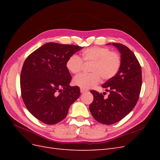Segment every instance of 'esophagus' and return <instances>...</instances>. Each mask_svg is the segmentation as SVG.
Wrapping results in <instances>:
<instances>
[{
  "label": "esophagus",
  "mask_w": 160,
  "mask_h": 160,
  "mask_svg": "<svg viewBox=\"0 0 160 160\" xmlns=\"http://www.w3.org/2000/svg\"><path fill=\"white\" fill-rule=\"evenodd\" d=\"M87 91H88V90H87V89H83V88H81V89H80V91H81V93H85V92H86Z\"/></svg>",
  "instance_id": "34e87169"
}]
</instances>
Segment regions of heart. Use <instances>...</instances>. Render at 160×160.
Listing matches in <instances>:
<instances>
[{"label": "heart", "instance_id": "b5f03b06", "mask_svg": "<svg viewBox=\"0 0 160 160\" xmlns=\"http://www.w3.org/2000/svg\"><path fill=\"white\" fill-rule=\"evenodd\" d=\"M83 62L90 64V73H81L73 79L75 85L88 89L98 85L101 77L103 80H109L118 72L122 59L119 53L111 51L107 47H91L84 49L81 57L76 55H71L66 62L67 70L72 74L79 72L83 67Z\"/></svg>", "mask_w": 160, "mask_h": 160}]
</instances>
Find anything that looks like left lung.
<instances>
[{
  "label": "left lung",
  "instance_id": "1",
  "mask_svg": "<svg viewBox=\"0 0 160 160\" xmlns=\"http://www.w3.org/2000/svg\"><path fill=\"white\" fill-rule=\"evenodd\" d=\"M112 44L121 53L122 65L117 75L102 85L109 92L108 98L105 99L97 91H90L93 95L90 112L96 121L106 125L119 122L132 111L139 98L142 84L141 65L133 52L121 43Z\"/></svg>",
  "mask_w": 160,
  "mask_h": 160
}]
</instances>
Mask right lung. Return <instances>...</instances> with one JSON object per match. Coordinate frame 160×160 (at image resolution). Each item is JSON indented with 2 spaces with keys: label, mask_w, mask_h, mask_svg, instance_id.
<instances>
[{
  "label": "right lung",
  "mask_w": 160,
  "mask_h": 160,
  "mask_svg": "<svg viewBox=\"0 0 160 160\" xmlns=\"http://www.w3.org/2000/svg\"><path fill=\"white\" fill-rule=\"evenodd\" d=\"M83 47L48 42L25 59L21 73V96L28 111L42 123L53 125L65 118L79 98L78 86L71 87L68 58Z\"/></svg>",
  "instance_id": "1"
}]
</instances>
